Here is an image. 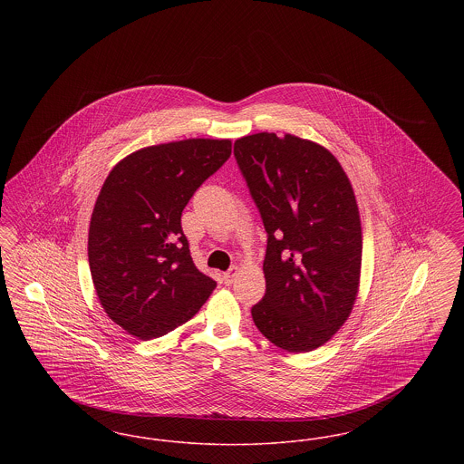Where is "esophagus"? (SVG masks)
Here are the masks:
<instances>
[{
	"instance_id": "1",
	"label": "esophagus",
	"mask_w": 464,
	"mask_h": 464,
	"mask_svg": "<svg viewBox=\"0 0 464 464\" xmlns=\"http://www.w3.org/2000/svg\"><path fill=\"white\" fill-rule=\"evenodd\" d=\"M237 275H238V267H237V266H233L229 271H226V273H224V276H222L224 284H226V285H231Z\"/></svg>"
}]
</instances>
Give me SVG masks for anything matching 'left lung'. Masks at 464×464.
<instances>
[{
  "label": "left lung",
  "mask_w": 464,
  "mask_h": 464,
  "mask_svg": "<svg viewBox=\"0 0 464 464\" xmlns=\"http://www.w3.org/2000/svg\"><path fill=\"white\" fill-rule=\"evenodd\" d=\"M235 156L267 233L266 294L256 327L280 350L324 346L352 314L362 271V222L337 158L308 139L259 132Z\"/></svg>",
  "instance_id": "1"
}]
</instances>
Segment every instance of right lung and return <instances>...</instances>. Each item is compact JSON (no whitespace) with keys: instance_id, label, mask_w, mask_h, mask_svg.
I'll return each instance as SVG.
<instances>
[{"instance_id":"1","label":"right lung","mask_w":464,"mask_h":464,"mask_svg":"<svg viewBox=\"0 0 464 464\" xmlns=\"http://www.w3.org/2000/svg\"><path fill=\"white\" fill-rule=\"evenodd\" d=\"M229 155V139H184L137 150L106 177L90 219V273L106 314L130 335L174 331L218 287L193 263L180 216Z\"/></svg>"}]
</instances>
